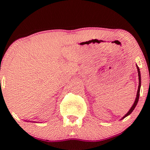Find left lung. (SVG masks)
<instances>
[{
    "label": "left lung",
    "instance_id": "obj_1",
    "mask_svg": "<svg viewBox=\"0 0 150 150\" xmlns=\"http://www.w3.org/2000/svg\"><path fill=\"white\" fill-rule=\"evenodd\" d=\"M136 67H137V73H138V78H139V85H138V89H137V94H136V98H135V100L134 101L133 104H132V107L130 108V110L128 111V113H126V114L123 117V118H121L120 120L123 119V118H125V117H127L131 113L132 111H133V110L135 109L136 105L137 104V102H138V100H139V97H140V87H141V75H140V68H139V67L137 66V65H136Z\"/></svg>",
    "mask_w": 150,
    "mask_h": 150
}]
</instances>
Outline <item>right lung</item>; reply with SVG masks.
Masks as SVG:
<instances>
[{
  "label": "right lung",
  "mask_w": 150,
  "mask_h": 150,
  "mask_svg": "<svg viewBox=\"0 0 150 150\" xmlns=\"http://www.w3.org/2000/svg\"><path fill=\"white\" fill-rule=\"evenodd\" d=\"M33 122H34V121H33Z\"/></svg>",
  "instance_id": "obj_1"
}]
</instances>
